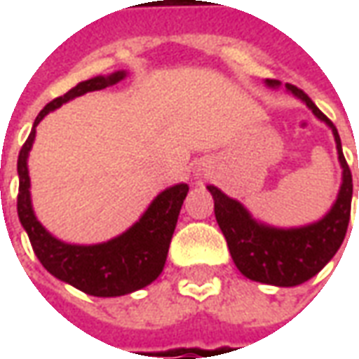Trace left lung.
Wrapping results in <instances>:
<instances>
[{
	"instance_id": "obj_1",
	"label": "left lung",
	"mask_w": 359,
	"mask_h": 359,
	"mask_svg": "<svg viewBox=\"0 0 359 359\" xmlns=\"http://www.w3.org/2000/svg\"><path fill=\"white\" fill-rule=\"evenodd\" d=\"M267 84L277 86L278 82L267 79ZM286 88L298 95L302 102H306L309 109L332 128L340 165L344 169L342 187L332 210L313 225L286 231L271 229L257 225L241 203L231 200L219 188L208 187L215 202V219L219 229L223 231L234 265L244 277L275 286L302 285L316 277L331 262L346 236L352 208V172L344 159L340 136L332 121L321 113L304 90L294 84H286Z\"/></svg>"
}]
</instances>
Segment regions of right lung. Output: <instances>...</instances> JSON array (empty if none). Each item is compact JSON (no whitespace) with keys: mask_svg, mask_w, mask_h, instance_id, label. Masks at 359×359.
<instances>
[{"mask_svg":"<svg viewBox=\"0 0 359 359\" xmlns=\"http://www.w3.org/2000/svg\"><path fill=\"white\" fill-rule=\"evenodd\" d=\"M121 79H125L123 71L111 76H94L90 81L76 84L67 94L51 100L36 117L34 126L28 134L27 142L22 144L17 161V171H19L17 211L36 257L53 277L65 280L82 292L102 296V298L123 296L140 290L159 277L167 259L180 208L188 194V184H177L161 192L149 205L148 211L142 215L140 221L117 238L95 246H73L53 238L34 217V211L30 205V192H28L30 179H28L27 157L34 142L36 125L50 111L57 109L59 105L86 92L107 88Z\"/></svg>","mask_w":359,"mask_h":359,"instance_id":"add662e5","label":"right lung"}]
</instances>
